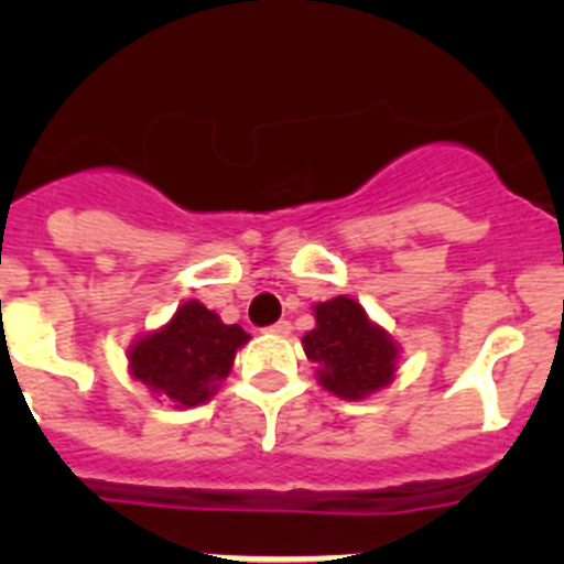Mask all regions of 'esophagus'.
<instances>
[{
	"instance_id": "esophagus-1",
	"label": "esophagus",
	"mask_w": 564,
	"mask_h": 564,
	"mask_svg": "<svg viewBox=\"0 0 564 564\" xmlns=\"http://www.w3.org/2000/svg\"><path fill=\"white\" fill-rule=\"evenodd\" d=\"M268 333H273V336H288L291 333V322H276V325L268 327Z\"/></svg>"
}]
</instances>
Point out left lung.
Segmentation results:
<instances>
[{"instance_id":"obj_1","label":"left lung","mask_w":564,"mask_h":564,"mask_svg":"<svg viewBox=\"0 0 564 564\" xmlns=\"http://www.w3.org/2000/svg\"><path fill=\"white\" fill-rule=\"evenodd\" d=\"M316 327L302 336V347L316 361V378L344 401H361L392 383L398 370L395 338L376 325L350 296L313 305Z\"/></svg>"}]
</instances>
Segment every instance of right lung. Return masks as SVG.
<instances>
[{"mask_svg":"<svg viewBox=\"0 0 564 564\" xmlns=\"http://www.w3.org/2000/svg\"><path fill=\"white\" fill-rule=\"evenodd\" d=\"M239 325H226L203 302H183L166 325L129 347V376L177 410L200 406L231 372L237 350L248 341Z\"/></svg>","mask_w":564,"mask_h":564,"instance_id":"right-lung-1","label":"right lung"}]
</instances>
